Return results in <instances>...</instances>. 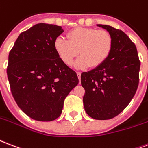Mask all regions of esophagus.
Returning <instances> with one entry per match:
<instances>
[{
    "label": "esophagus",
    "instance_id": "obj_1",
    "mask_svg": "<svg viewBox=\"0 0 148 148\" xmlns=\"http://www.w3.org/2000/svg\"><path fill=\"white\" fill-rule=\"evenodd\" d=\"M81 74H82L81 72H77V77L79 79V83H81Z\"/></svg>",
    "mask_w": 148,
    "mask_h": 148
}]
</instances>
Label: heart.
<instances>
[{"label": "heart", "instance_id": "b5f03b06", "mask_svg": "<svg viewBox=\"0 0 148 148\" xmlns=\"http://www.w3.org/2000/svg\"><path fill=\"white\" fill-rule=\"evenodd\" d=\"M66 39L58 37L54 42V48L66 65H71L78 53L81 54L74 64L77 68L100 66L106 60L112 49V37L106 30L76 28L66 34Z\"/></svg>", "mask_w": 148, "mask_h": 148}]
</instances>
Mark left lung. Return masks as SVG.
<instances>
[{"label":"left lung","mask_w":148,"mask_h":148,"mask_svg":"<svg viewBox=\"0 0 148 148\" xmlns=\"http://www.w3.org/2000/svg\"><path fill=\"white\" fill-rule=\"evenodd\" d=\"M112 37V49L107 60L81 75L85 90L83 97L87 114L95 119H110L128 106L139 84L140 62L135 44L123 31L97 25Z\"/></svg>","instance_id":"left-lung-1"}]
</instances>
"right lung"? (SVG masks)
Segmentation results:
<instances>
[{"label": "right lung", "instance_id": "obj_1", "mask_svg": "<svg viewBox=\"0 0 148 148\" xmlns=\"http://www.w3.org/2000/svg\"><path fill=\"white\" fill-rule=\"evenodd\" d=\"M61 26L39 23L21 32L9 53L7 74L17 105L32 119L53 121L64 99L78 84L76 72L56 53Z\"/></svg>", "mask_w": 148, "mask_h": 148}]
</instances>
